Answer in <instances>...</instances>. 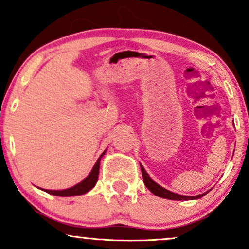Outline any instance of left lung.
<instances>
[{"instance_id":"left-lung-1","label":"left lung","mask_w":249,"mask_h":249,"mask_svg":"<svg viewBox=\"0 0 249 249\" xmlns=\"http://www.w3.org/2000/svg\"><path fill=\"white\" fill-rule=\"evenodd\" d=\"M141 168H142V179H144L145 186H146L148 190H150L151 192L154 194V196H160V198L168 199V200H194V199L202 198L205 194L208 193V191H207V192L198 194V196H181V194L171 192V191H168V190H166V188L160 186V185L157 184L154 180L151 179V177L148 176L146 171H145V168L142 167V165H141Z\"/></svg>"}]
</instances>
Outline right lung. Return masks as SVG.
<instances>
[{"instance_id": "1", "label": "right lung", "mask_w": 249, "mask_h": 249, "mask_svg": "<svg viewBox=\"0 0 249 249\" xmlns=\"http://www.w3.org/2000/svg\"><path fill=\"white\" fill-rule=\"evenodd\" d=\"M107 150L104 151L101 154V157L98 158V160L95 164V166L92 167L91 172L89 173V176L85 179H83L81 182L76 184L75 186L67 188V190H41L44 191V192L53 194V196H81V194L88 193L89 191L92 190L97 184V180H98V174H99V164H101L102 157L104 156ZM39 188V187H38Z\"/></svg>"}]
</instances>
